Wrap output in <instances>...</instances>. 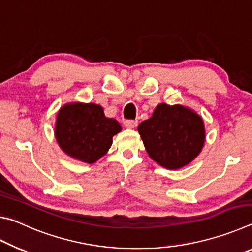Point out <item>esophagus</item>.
Listing matches in <instances>:
<instances>
[{
  "label": "esophagus",
  "mask_w": 252,
  "mask_h": 252,
  "mask_svg": "<svg viewBox=\"0 0 252 252\" xmlns=\"http://www.w3.org/2000/svg\"><path fill=\"white\" fill-rule=\"evenodd\" d=\"M138 126V121L136 120H126L125 121V126L126 129H134Z\"/></svg>",
  "instance_id": "34e87169"
}]
</instances>
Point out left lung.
Here are the masks:
<instances>
[{
	"instance_id": "1",
	"label": "left lung",
	"mask_w": 252,
	"mask_h": 252,
	"mask_svg": "<svg viewBox=\"0 0 252 252\" xmlns=\"http://www.w3.org/2000/svg\"><path fill=\"white\" fill-rule=\"evenodd\" d=\"M138 131L149 157L169 170L191 163L206 141L203 119L181 104H158L151 118L140 123Z\"/></svg>"
}]
</instances>
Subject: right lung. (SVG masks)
<instances>
[{
	"label": "right lung",
	"mask_w": 252,
	"mask_h": 252,
	"mask_svg": "<svg viewBox=\"0 0 252 252\" xmlns=\"http://www.w3.org/2000/svg\"><path fill=\"white\" fill-rule=\"evenodd\" d=\"M121 130L116 119L105 117L100 104L71 102L58 111L54 135L65 155L91 164L106 155L113 135Z\"/></svg>",
	"instance_id": "add662e5"
}]
</instances>
